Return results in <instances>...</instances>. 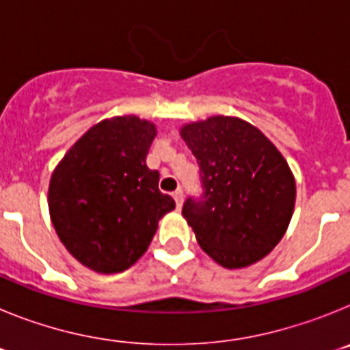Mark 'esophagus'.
<instances>
[{
	"mask_svg": "<svg viewBox=\"0 0 350 350\" xmlns=\"http://www.w3.org/2000/svg\"><path fill=\"white\" fill-rule=\"evenodd\" d=\"M173 200H175V203H177V208H180L182 203H184V193H182L180 189L175 191V193H173Z\"/></svg>",
	"mask_w": 350,
	"mask_h": 350,
	"instance_id": "34e87169",
	"label": "esophagus"
}]
</instances>
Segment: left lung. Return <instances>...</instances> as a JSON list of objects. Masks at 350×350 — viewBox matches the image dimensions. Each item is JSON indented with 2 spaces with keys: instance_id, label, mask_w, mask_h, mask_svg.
Returning a JSON list of instances; mask_svg holds the SVG:
<instances>
[{
  "instance_id": "obj_1",
  "label": "left lung",
  "mask_w": 350,
  "mask_h": 350,
  "mask_svg": "<svg viewBox=\"0 0 350 350\" xmlns=\"http://www.w3.org/2000/svg\"><path fill=\"white\" fill-rule=\"evenodd\" d=\"M200 165L203 200L182 215L206 254L224 268L261 261L282 240L296 202V182L280 150L240 117L213 116L180 128Z\"/></svg>"
}]
</instances>
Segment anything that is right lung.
<instances>
[{"mask_svg": "<svg viewBox=\"0 0 350 350\" xmlns=\"http://www.w3.org/2000/svg\"><path fill=\"white\" fill-rule=\"evenodd\" d=\"M157 128L137 116L105 119L71 145L49 182L55 233L80 265L98 273L133 267L175 202L157 187L147 154Z\"/></svg>", "mask_w": 350, "mask_h": 350, "instance_id": "add662e5", "label": "right lung"}]
</instances>
